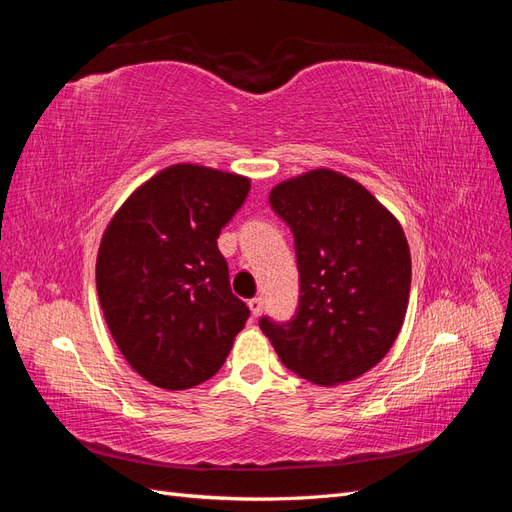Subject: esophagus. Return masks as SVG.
Returning <instances> with one entry per match:
<instances>
[{
  "label": "esophagus",
  "mask_w": 512,
  "mask_h": 512,
  "mask_svg": "<svg viewBox=\"0 0 512 512\" xmlns=\"http://www.w3.org/2000/svg\"><path fill=\"white\" fill-rule=\"evenodd\" d=\"M247 305H250V309H252V316H254V318H258V316L262 314V299H260V297L250 299V303H247Z\"/></svg>",
  "instance_id": "34e87169"
}]
</instances>
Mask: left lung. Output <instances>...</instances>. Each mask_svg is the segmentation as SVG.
<instances>
[{
    "label": "left lung",
    "instance_id": "8db88e82",
    "mask_svg": "<svg viewBox=\"0 0 512 512\" xmlns=\"http://www.w3.org/2000/svg\"><path fill=\"white\" fill-rule=\"evenodd\" d=\"M269 203L292 230L301 284L297 316L260 318L262 333L309 382L363 376L406 318L412 260L404 228L359 181L329 168L275 185Z\"/></svg>",
    "mask_w": 512,
    "mask_h": 512
}]
</instances>
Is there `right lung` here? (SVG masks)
<instances>
[{"mask_svg": "<svg viewBox=\"0 0 512 512\" xmlns=\"http://www.w3.org/2000/svg\"><path fill=\"white\" fill-rule=\"evenodd\" d=\"M247 192V177L175 164L132 192L104 230L96 260L104 320L153 386L192 389L218 374L250 318L218 250Z\"/></svg>", "mask_w": 512, "mask_h": 512, "instance_id": "1", "label": "right lung"}]
</instances>
